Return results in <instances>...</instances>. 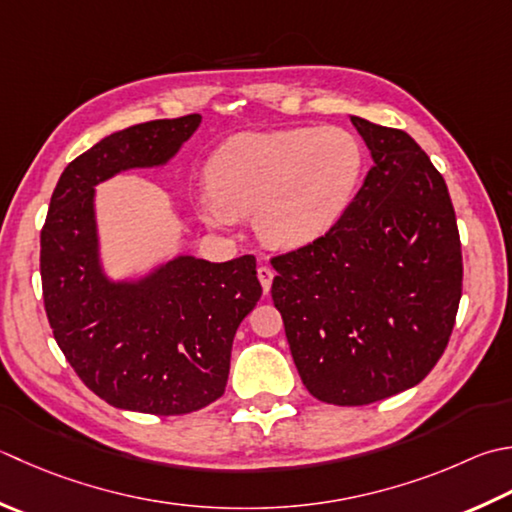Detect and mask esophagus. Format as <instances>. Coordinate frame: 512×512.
Masks as SVG:
<instances>
[{"instance_id":"34e87169","label":"esophagus","mask_w":512,"mask_h":512,"mask_svg":"<svg viewBox=\"0 0 512 512\" xmlns=\"http://www.w3.org/2000/svg\"><path fill=\"white\" fill-rule=\"evenodd\" d=\"M257 277H259V282H262L264 293H268L270 284H273V277H275L273 268H270V266H259V268H257Z\"/></svg>"}]
</instances>
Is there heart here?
Masks as SVG:
<instances>
[{
    "mask_svg": "<svg viewBox=\"0 0 512 512\" xmlns=\"http://www.w3.org/2000/svg\"><path fill=\"white\" fill-rule=\"evenodd\" d=\"M362 170L364 150L344 128L239 133L210 157L199 213L217 228L255 213L268 246L299 248L342 219Z\"/></svg>",
    "mask_w": 512,
    "mask_h": 512,
    "instance_id": "1",
    "label": "heart"
}]
</instances>
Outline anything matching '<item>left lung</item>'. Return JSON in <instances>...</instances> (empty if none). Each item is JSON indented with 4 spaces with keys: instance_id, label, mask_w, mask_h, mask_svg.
<instances>
[{
    "instance_id": "obj_1",
    "label": "left lung",
    "mask_w": 512,
    "mask_h": 512,
    "mask_svg": "<svg viewBox=\"0 0 512 512\" xmlns=\"http://www.w3.org/2000/svg\"><path fill=\"white\" fill-rule=\"evenodd\" d=\"M373 168L342 219L270 264L273 302L308 393L364 406L417 386L442 357L462 299L448 188L413 137L350 117Z\"/></svg>"
}]
</instances>
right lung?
<instances>
[{
  "label": "right lung",
  "instance_id": "obj_1",
  "mask_svg": "<svg viewBox=\"0 0 512 512\" xmlns=\"http://www.w3.org/2000/svg\"><path fill=\"white\" fill-rule=\"evenodd\" d=\"M199 124L202 115H186L108 135L64 168L50 197L39 255L48 322L79 379L115 408L186 415L213 404L237 328L262 297L253 255H179L119 282L104 273L95 186L166 166Z\"/></svg>",
  "mask_w": 512,
  "mask_h": 512
}]
</instances>
